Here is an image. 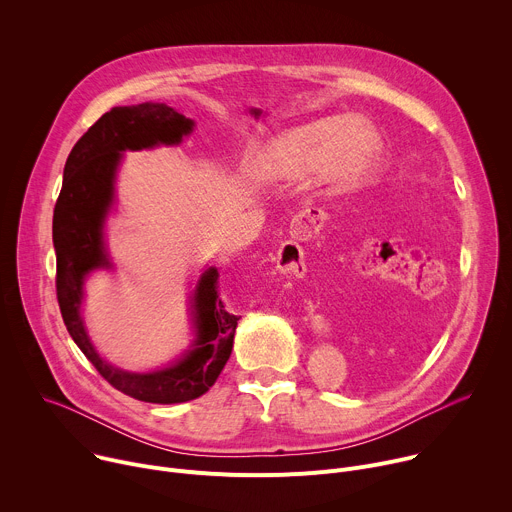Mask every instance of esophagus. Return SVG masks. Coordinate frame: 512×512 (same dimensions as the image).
Returning a JSON list of instances; mask_svg holds the SVG:
<instances>
[{"label": "esophagus", "mask_w": 512, "mask_h": 512, "mask_svg": "<svg viewBox=\"0 0 512 512\" xmlns=\"http://www.w3.org/2000/svg\"><path fill=\"white\" fill-rule=\"evenodd\" d=\"M324 221V210L320 208H302L294 221H291V235H294V241H285L279 247L277 253V267L283 273H291L296 277H302L306 273V261H304V249L298 241H306L318 233Z\"/></svg>", "instance_id": "esophagus-1"}]
</instances>
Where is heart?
Instances as JSON below:
<instances>
[{"mask_svg":"<svg viewBox=\"0 0 512 512\" xmlns=\"http://www.w3.org/2000/svg\"><path fill=\"white\" fill-rule=\"evenodd\" d=\"M379 150L381 137L369 121L322 117L273 139L259 156L257 174L275 182L324 172L336 184H352L373 168Z\"/></svg>","mask_w":512,"mask_h":512,"instance_id":"obj_1","label":"heart"}]
</instances>
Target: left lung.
<instances>
[{"instance_id": "1", "label": "left lung", "mask_w": 512, "mask_h": 512, "mask_svg": "<svg viewBox=\"0 0 512 512\" xmlns=\"http://www.w3.org/2000/svg\"><path fill=\"white\" fill-rule=\"evenodd\" d=\"M381 233L387 243H395L401 249L417 251L425 257H435L444 247V221L442 214L433 206H413L389 216Z\"/></svg>"}]
</instances>
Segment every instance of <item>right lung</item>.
<instances>
[{
  "label": "right lung",
  "instance_id": "1",
  "mask_svg": "<svg viewBox=\"0 0 512 512\" xmlns=\"http://www.w3.org/2000/svg\"><path fill=\"white\" fill-rule=\"evenodd\" d=\"M192 125V119L164 103L113 107L89 127L68 154L54 206L56 298L64 326L111 387L145 403L192 401L204 395L225 369L239 316L229 312L218 294V271L214 267L204 271L194 291V348L174 367L145 375L113 369L95 352L79 316L83 279L91 269L109 267L101 227L113 202V178L121 152L180 143Z\"/></svg>",
  "mask_w": 512,
  "mask_h": 512
}]
</instances>
